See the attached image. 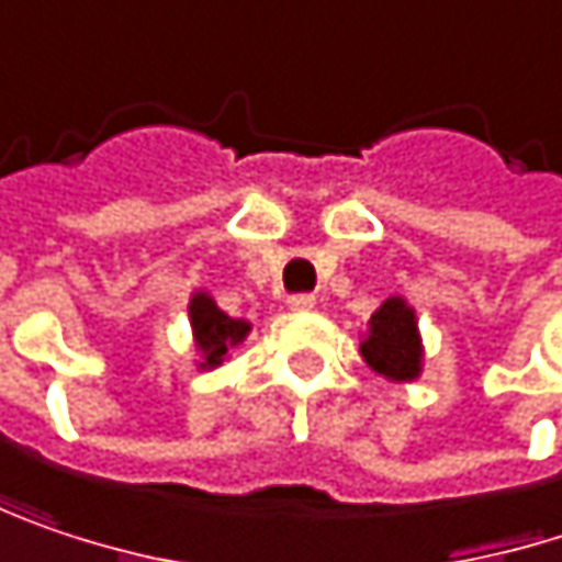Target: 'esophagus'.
<instances>
[{"instance_id":"obj_1","label":"esophagus","mask_w":562,"mask_h":562,"mask_svg":"<svg viewBox=\"0 0 562 562\" xmlns=\"http://www.w3.org/2000/svg\"><path fill=\"white\" fill-rule=\"evenodd\" d=\"M289 308L292 312H312L315 308V295H292L289 299Z\"/></svg>"}]
</instances>
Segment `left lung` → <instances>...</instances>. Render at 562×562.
Listing matches in <instances>:
<instances>
[{
  "label": "left lung",
  "instance_id": "left-lung-1",
  "mask_svg": "<svg viewBox=\"0 0 562 562\" xmlns=\"http://www.w3.org/2000/svg\"><path fill=\"white\" fill-rule=\"evenodd\" d=\"M360 353L370 370L389 383H415L422 376L425 347L415 308L402 295H389L370 315V331L360 340Z\"/></svg>",
  "mask_w": 562,
  "mask_h": 562
}]
</instances>
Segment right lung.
I'll return each instance as SVG.
<instances>
[{
	"instance_id": "right-lung-1",
	"label": "right lung",
	"mask_w": 562,
	"mask_h": 562,
	"mask_svg": "<svg viewBox=\"0 0 562 562\" xmlns=\"http://www.w3.org/2000/svg\"><path fill=\"white\" fill-rule=\"evenodd\" d=\"M189 325H192V344L199 350V360H195L199 370L222 367L228 360V350L244 344V337L250 334V322L225 315L215 305V299L202 289H195L189 299Z\"/></svg>"
}]
</instances>
